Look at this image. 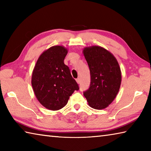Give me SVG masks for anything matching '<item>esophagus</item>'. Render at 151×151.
Segmentation results:
<instances>
[{"instance_id":"34e87169","label":"esophagus","mask_w":151,"mask_h":151,"mask_svg":"<svg viewBox=\"0 0 151 151\" xmlns=\"http://www.w3.org/2000/svg\"><path fill=\"white\" fill-rule=\"evenodd\" d=\"M76 83H77L78 84H79V83H80V82H81V79L79 78H76Z\"/></svg>"}]
</instances>
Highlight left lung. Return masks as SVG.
I'll use <instances>...</instances> for the list:
<instances>
[{
	"mask_svg": "<svg viewBox=\"0 0 151 151\" xmlns=\"http://www.w3.org/2000/svg\"><path fill=\"white\" fill-rule=\"evenodd\" d=\"M91 74V85L84 93L88 105L102 110L112 103L121 84V70L118 61L111 52L100 46L83 50Z\"/></svg>",
	"mask_w": 151,
	"mask_h": 151,
	"instance_id": "1",
	"label": "left lung"
}]
</instances>
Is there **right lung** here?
I'll return each instance as SVG.
<instances>
[{
    "mask_svg": "<svg viewBox=\"0 0 151 151\" xmlns=\"http://www.w3.org/2000/svg\"><path fill=\"white\" fill-rule=\"evenodd\" d=\"M68 49L53 46L38 58L32 71L31 84L37 100L46 109L58 111L68 103L78 85L64 63Z\"/></svg>",
    "mask_w": 151,
    "mask_h": 151,
    "instance_id": "right-lung-1",
    "label": "right lung"
}]
</instances>
